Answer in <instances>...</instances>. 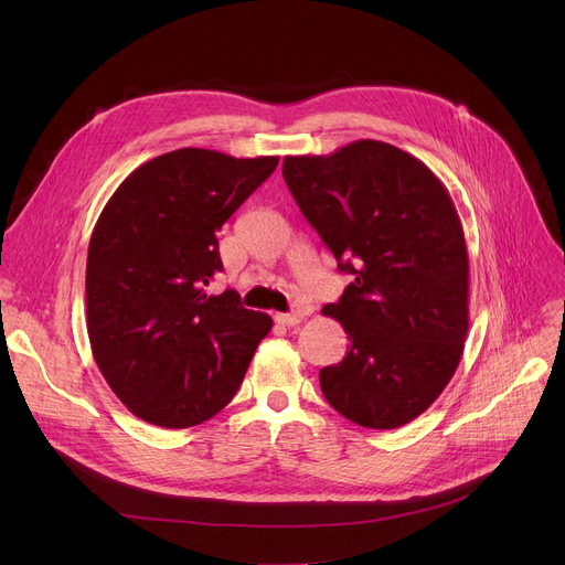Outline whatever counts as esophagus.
I'll return each mask as SVG.
<instances>
[{
	"mask_svg": "<svg viewBox=\"0 0 565 565\" xmlns=\"http://www.w3.org/2000/svg\"><path fill=\"white\" fill-rule=\"evenodd\" d=\"M303 319V312L301 310H295V312H277L275 315V321L281 327H297L299 321Z\"/></svg>",
	"mask_w": 565,
	"mask_h": 565,
	"instance_id": "obj_1",
	"label": "esophagus"
}]
</instances>
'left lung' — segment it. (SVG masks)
<instances>
[{"mask_svg":"<svg viewBox=\"0 0 565 565\" xmlns=\"http://www.w3.org/2000/svg\"><path fill=\"white\" fill-rule=\"evenodd\" d=\"M301 214L353 281L321 312L349 335L321 393L351 423L397 429L427 412L454 377L469 329V257L443 181L382 140L329 156H286Z\"/></svg>","mask_w":565,"mask_h":565,"instance_id":"obj_1","label":"left lung"}]
</instances>
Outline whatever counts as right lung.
<instances>
[{
  "mask_svg": "<svg viewBox=\"0 0 565 565\" xmlns=\"http://www.w3.org/2000/svg\"><path fill=\"white\" fill-rule=\"evenodd\" d=\"M277 163L183 147L134 170L98 216L87 331L100 373L136 418L201 425L244 382L273 317L205 286L223 270L216 232Z\"/></svg>",
  "mask_w": 565,
  "mask_h": 565,
  "instance_id": "add662e5",
  "label": "right lung"
}]
</instances>
